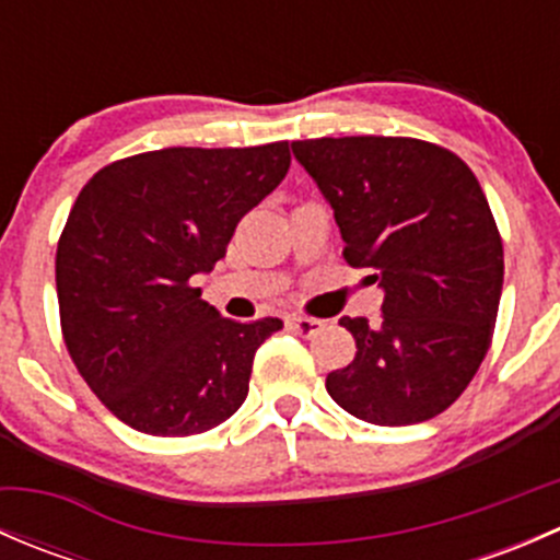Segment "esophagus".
<instances>
[{"instance_id": "34e87169", "label": "esophagus", "mask_w": 560, "mask_h": 560, "mask_svg": "<svg viewBox=\"0 0 560 560\" xmlns=\"http://www.w3.org/2000/svg\"><path fill=\"white\" fill-rule=\"evenodd\" d=\"M287 327L298 332V336H314V332L325 327V322L314 319V316H287Z\"/></svg>"}]
</instances>
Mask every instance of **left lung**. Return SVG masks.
<instances>
[{"label": "left lung", "instance_id": "1", "mask_svg": "<svg viewBox=\"0 0 560 560\" xmlns=\"http://www.w3.org/2000/svg\"><path fill=\"white\" fill-rule=\"evenodd\" d=\"M343 238L385 290L382 319L341 316L354 360L327 393L371 425H415L460 398L493 338L504 246L471 167L417 138L295 140Z\"/></svg>", "mask_w": 560, "mask_h": 560}]
</instances>
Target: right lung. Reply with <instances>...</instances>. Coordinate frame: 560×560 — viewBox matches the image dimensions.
I'll use <instances>...</instances> for the list:
<instances>
[{
    "mask_svg": "<svg viewBox=\"0 0 560 560\" xmlns=\"http://www.w3.org/2000/svg\"><path fill=\"white\" fill-rule=\"evenodd\" d=\"M290 143L162 149L89 178L56 246L61 336L78 374L129 428L191 436L248 395L254 352L284 322L219 316L191 287L290 171Z\"/></svg>",
    "mask_w": 560,
    "mask_h": 560,
    "instance_id": "1",
    "label": "right lung"
}]
</instances>
